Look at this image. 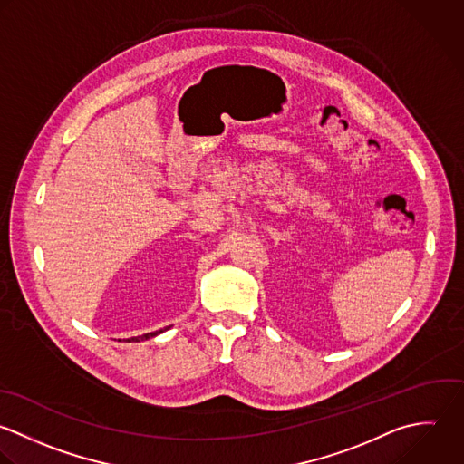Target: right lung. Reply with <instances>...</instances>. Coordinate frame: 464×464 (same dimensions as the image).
Here are the masks:
<instances>
[{"label":"right lung","instance_id":"obj_1","mask_svg":"<svg viewBox=\"0 0 464 464\" xmlns=\"http://www.w3.org/2000/svg\"><path fill=\"white\" fill-rule=\"evenodd\" d=\"M157 333H148V334H144V336H140V338H131V340H128V342H139V340H148V338H153Z\"/></svg>","mask_w":464,"mask_h":464}]
</instances>
